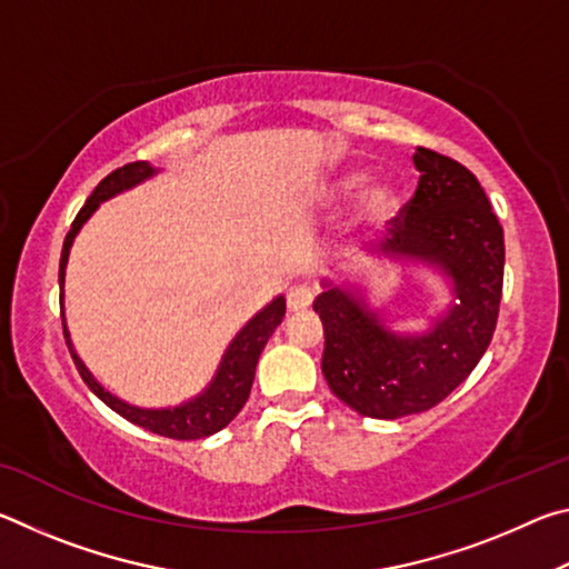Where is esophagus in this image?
I'll return each mask as SVG.
<instances>
[{
    "instance_id": "34e87169",
    "label": "esophagus",
    "mask_w": 569,
    "mask_h": 569,
    "mask_svg": "<svg viewBox=\"0 0 569 569\" xmlns=\"http://www.w3.org/2000/svg\"><path fill=\"white\" fill-rule=\"evenodd\" d=\"M311 303L313 291L308 286H293L291 291H288V308H291V311H306Z\"/></svg>"
}]
</instances>
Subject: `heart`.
<instances>
[{
	"label": "heart",
	"instance_id": "heart-1",
	"mask_svg": "<svg viewBox=\"0 0 569 569\" xmlns=\"http://www.w3.org/2000/svg\"><path fill=\"white\" fill-rule=\"evenodd\" d=\"M361 182H363V176H359V172L346 176L339 182V192L349 196V192L359 188ZM399 210H401L399 192L391 186H377L363 192V198L359 200V206H356L353 216L349 220V228L359 230V233H379V230H383L397 220Z\"/></svg>",
	"mask_w": 569,
	"mask_h": 569
}]
</instances>
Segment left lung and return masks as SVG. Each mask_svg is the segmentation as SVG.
Returning a JSON list of instances; mask_svg holds the SVG:
<instances>
[{
  "label": "left lung",
  "mask_w": 569,
  "mask_h": 569,
  "mask_svg": "<svg viewBox=\"0 0 569 569\" xmlns=\"http://www.w3.org/2000/svg\"><path fill=\"white\" fill-rule=\"evenodd\" d=\"M419 186L389 228L381 253L435 263L459 301L423 336L387 331L346 288L313 301L331 391L361 417L399 419L437 407L465 381L492 341L502 301L505 233L479 180L441 152L419 148Z\"/></svg>",
  "instance_id": "left-lung-1"
}]
</instances>
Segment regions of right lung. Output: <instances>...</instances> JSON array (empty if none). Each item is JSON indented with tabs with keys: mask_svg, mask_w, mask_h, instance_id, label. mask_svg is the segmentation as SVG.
Here are the masks:
<instances>
[{
	"mask_svg": "<svg viewBox=\"0 0 569 569\" xmlns=\"http://www.w3.org/2000/svg\"><path fill=\"white\" fill-rule=\"evenodd\" d=\"M156 176L148 162H128L118 170H112L108 178H102L98 182V188L92 190V196L84 200V206L80 208V213L74 216L70 230L64 236V246H62V258H60V311H62V283H64V266H67V256H70V246L77 236V230L84 226L102 200H108L118 192L128 190L132 186H138L146 178ZM286 316V298L278 296L271 306H266L261 313L256 316L253 321H248V326L240 331L233 343L228 346V351L220 361V369L216 373V379L210 387L200 393L198 399H192L182 407L176 409H138L130 407V403L120 401L118 397H112L110 391H104L98 381H94L92 373L84 369V363L80 361V356L72 351L70 336H67V326L62 321L64 329V339H67V349L72 353V361L80 371L82 381L98 393V397L108 403L112 411H118L122 419H128L138 427L152 431V435L168 437V439H180V441H190V439H203L216 435L223 427H228L230 421L236 419V413L246 407L250 387H253V377H256V363L258 356H261L263 346L271 339V333L276 331V326L283 321Z\"/></svg>",
	"mask_w": 569,
	"mask_h": 569,
	"instance_id": "add662e5",
	"label": "right lung"
}]
</instances>
